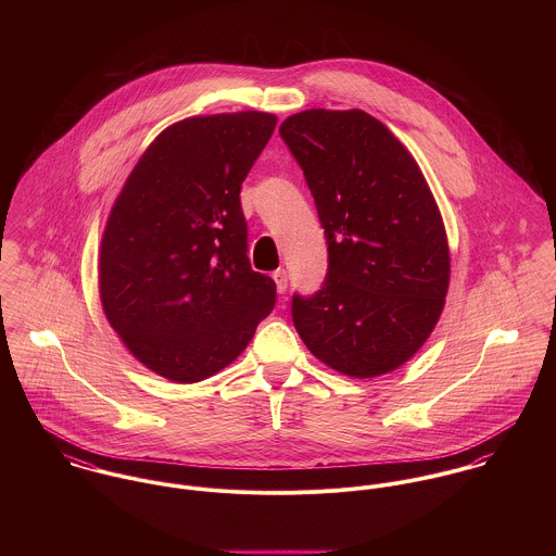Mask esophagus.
<instances>
[{"label": "esophagus", "instance_id": "34e87169", "mask_svg": "<svg viewBox=\"0 0 556 556\" xmlns=\"http://www.w3.org/2000/svg\"><path fill=\"white\" fill-rule=\"evenodd\" d=\"M271 278L276 280V289H278V293H285V291H287V282H289L287 271H285V269H276V271L271 274Z\"/></svg>", "mask_w": 556, "mask_h": 556}]
</instances>
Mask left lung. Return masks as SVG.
<instances>
[{
	"label": "left lung",
	"mask_w": 556,
	"mask_h": 556,
	"mask_svg": "<svg viewBox=\"0 0 556 556\" xmlns=\"http://www.w3.org/2000/svg\"><path fill=\"white\" fill-rule=\"evenodd\" d=\"M280 137L304 170L327 239V276L293 295V323L329 368L372 379L432 333L450 287L437 201L408 150L372 115L311 109Z\"/></svg>",
	"instance_id": "8db88e82"
}]
</instances>
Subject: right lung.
Masks as SVG:
<instances>
[{
  "mask_svg": "<svg viewBox=\"0 0 556 556\" xmlns=\"http://www.w3.org/2000/svg\"><path fill=\"white\" fill-rule=\"evenodd\" d=\"M276 115L239 111L162 130L128 175L100 243V302L128 351L175 383L229 366L274 311L250 267L239 190Z\"/></svg>",
  "mask_w": 556,
  "mask_h": 556,
  "instance_id": "1",
  "label": "right lung"
}]
</instances>
